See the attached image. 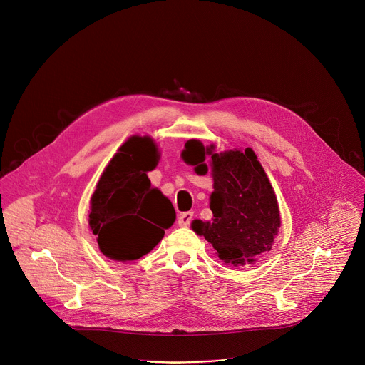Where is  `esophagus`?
Returning a JSON list of instances; mask_svg holds the SVG:
<instances>
[{"instance_id": "1", "label": "esophagus", "mask_w": 365, "mask_h": 365, "mask_svg": "<svg viewBox=\"0 0 365 365\" xmlns=\"http://www.w3.org/2000/svg\"><path fill=\"white\" fill-rule=\"evenodd\" d=\"M192 220H193V212H183V214H180V217L178 218V224H179L180 227H189L190 222H192Z\"/></svg>"}]
</instances>
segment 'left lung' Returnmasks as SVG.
Instances as JSON below:
<instances>
[{"label":"left lung","mask_w":365,"mask_h":365,"mask_svg":"<svg viewBox=\"0 0 365 365\" xmlns=\"http://www.w3.org/2000/svg\"><path fill=\"white\" fill-rule=\"evenodd\" d=\"M190 140L182 153L196 172H206V154L211 155L214 192L210 196L212 221H193L192 230L203 235L225 264L244 266L272 250L280 227L279 205L273 187L248 147L244 151L214 153Z\"/></svg>","instance_id":"obj_1"}]
</instances>
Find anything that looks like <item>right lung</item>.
<instances>
[{
    "label": "right lung",
    "mask_w": 365,
    "mask_h": 365,
    "mask_svg": "<svg viewBox=\"0 0 365 365\" xmlns=\"http://www.w3.org/2000/svg\"><path fill=\"white\" fill-rule=\"evenodd\" d=\"M158 162L153 140L134 135L120 147L92 195L89 227L102 254L117 262H131L150 252L175 222L172 202L153 189L147 178Z\"/></svg>",
    "instance_id": "add662e5"
}]
</instances>
